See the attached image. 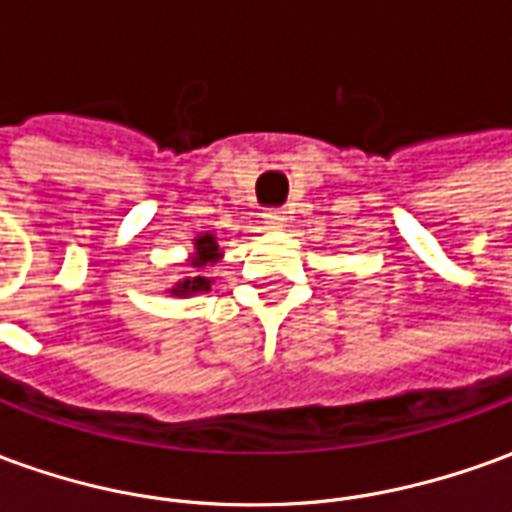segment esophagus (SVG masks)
<instances>
[{"label":"esophagus","mask_w":512,"mask_h":512,"mask_svg":"<svg viewBox=\"0 0 512 512\" xmlns=\"http://www.w3.org/2000/svg\"><path fill=\"white\" fill-rule=\"evenodd\" d=\"M263 219H266V224L271 227V230H282V227L288 224V213H285V211H268Z\"/></svg>","instance_id":"34e87169"}]
</instances>
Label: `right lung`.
<instances>
[{
    "mask_svg": "<svg viewBox=\"0 0 512 512\" xmlns=\"http://www.w3.org/2000/svg\"><path fill=\"white\" fill-rule=\"evenodd\" d=\"M219 244H216V238L211 233L197 235L194 238V255H191V268H197V274H191V277L180 279L175 288L169 290L172 296H180V299H186V296H194V293H205V290H211V277H202L200 271L202 268L213 266V263H219Z\"/></svg>",
    "mask_w": 512,
    "mask_h": 512,
    "instance_id": "add662e5",
    "label": "right lung"
}]
</instances>
